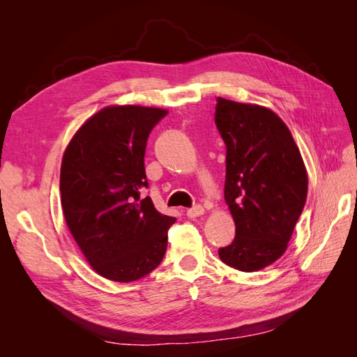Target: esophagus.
I'll use <instances>...</instances> for the list:
<instances>
[{
  "instance_id": "1",
  "label": "esophagus",
  "mask_w": 357,
  "mask_h": 357,
  "mask_svg": "<svg viewBox=\"0 0 357 357\" xmlns=\"http://www.w3.org/2000/svg\"><path fill=\"white\" fill-rule=\"evenodd\" d=\"M204 207L202 205H195V207L193 208H189L188 211H186V215L189 219H195V218H199V215H202L204 214Z\"/></svg>"
}]
</instances>
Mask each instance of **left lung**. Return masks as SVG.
<instances>
[{
  "mask_svg": "<svg viewBox=\"0 0 357 357\" xmlns=\"http://www.w3.org/2000/svg\"><path fill=\"white\" fill-rule=\"evenodd\" d=\"M215 125L226 144L225 201L235 222V238L219 257L238 271H261L284 255L304 210V159L268 107L218 98Z\"/></svg>",
  "mask_w": 357,
  "mask_h": 357,
  "instance_id": "obj_1",
  "label": "left lung"
}]
</instances>
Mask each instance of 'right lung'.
<instances>
[{
    "mask_svg": "<svg viewBox=\"0 0 357 357\" xmlns=\"http://www.w3.org/2000/svg\"><path fill=\"white\" fill-rule=\"evenodd\" d=\"M168 113L158 107L109 105L91 116L63 152L61 205L73 238L101 277L129 283L162 262L176 222L149 197L144 153L152 128Z\"/></svg>",
    "mask_w": 357,
    "mask_h": 357,
    "instance_id": "obj_1",
    "label": "right lung"
}]
</instances>
